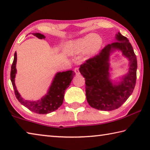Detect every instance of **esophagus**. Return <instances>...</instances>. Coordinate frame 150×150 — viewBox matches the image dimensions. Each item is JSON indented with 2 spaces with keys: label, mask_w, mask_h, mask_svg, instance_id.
<instances>
[{
  "label": "esophagus",
  "mask_w": 150,
  "mask_h": 150,
  "mask_svg": "<svg viewBox=\"0 0 150 150\" xmlns=\"http://www.w3.org/2000/svg\"><path fill=\"white\" fill-rule=\"evenodd\" d=\"M75 73H76V75H79L81 74L79 70V68H75Z\"/></svg>",
  "instance_id": "34e87169"
}]
</instances>
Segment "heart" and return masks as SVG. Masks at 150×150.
Masks as SVG:
<instances>
[{"label":"heart","instance_id":"obj_1","mask_svg":"<svg viewBox=\"0 0 150 150\" xmlns=\"http://www.w3.org/2000/svg\"><path fill=\"white\" fill-rule=\"evenodd\" d=\"M103 39L95 34H88L80 38L65 43L63 50L66 54L74 55L85 52L87 54H94L99 50L103 45Z\"/></svg>","mask_w":150,"mask_h":150}]
</instances>
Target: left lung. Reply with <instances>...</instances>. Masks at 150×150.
Listing matches in <instances>:
<instances>
[{
    "label": "left lung",
    "instance_id": "1",
    "mask_svg": "<svg viewBox=\"0 0 150 150\" xmlns=\"http://www.w3.org/2000/svg\"><path fill=\"white\" fill-rule=\"evenodd\" d=\"M116 42L108 44L99 54L80 65L79 71L85 78L87 100L91 107L110 111L117 109L129 98L136 85L137 59L133 47L127 38L120 32L116 34ZM118 51L129 60L128 72L119 78L111 79L110 57Z\"/></svg>",
    "mask_w": 150,
    "mask_h": 150
}]
</instances>
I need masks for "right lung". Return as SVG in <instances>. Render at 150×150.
I'll return each instance as SVG.
<instances>
[{
	"label": "right lung",
	"instance_id": "obj_1",
	"mask_svg": "<svg viewBox=\"0 0 150 150\" xmlns=\"http://www.w3.org/2000/svg\"><path fill=\"white\" fill-rule=\"evenodd\" d=\"M32 35L39 39L45 38V35L40 33H32ZM16 62L17 54L16 52H15L14 61L11 66V79L18 100L30 110L40 115L49 114L56 110L62 105L65 90L69 87L71 82L75 75L74 71L69 70L57 72L53 78L47 93L39 100H29L22 97L15 85V77L17 73Z\"/></svg>",
	"mask_w": 150,
	"mask_h": 150
}]
</instances>
